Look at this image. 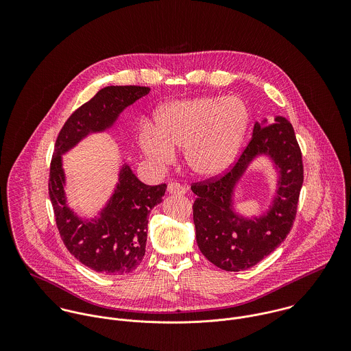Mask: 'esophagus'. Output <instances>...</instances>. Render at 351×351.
Returning a JSON list of instances; mask_svg holds the SVG:
<instances>
[{"instance_id": "1", "label": "esophagus", "mask_w": 351, "mask_h": 351, "mask_svg": "<svg viewBox=\"0 0 351 351\" xmlns=\"http://www.w3.org/2000/svg\"><path fill=\"white\" fill-rule=\"evenodd\" d=\"M167 193L171 196H184L185 195V188L177 182H170L167 185Z\"/></svg>"}]
</instances>
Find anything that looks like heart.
<instances>
[{
  "label": "heart",
  "mask_w": 351,
  "mask_h": 351,
  "mask_svg": "<svg viewBox=\"0 0 351 351\" xmlns=\"http://www.w3.org/2000/svg\"><path fill=\"white\" fill-rule=\"evenodd\" d=\"M249 124V108L235 96L173 101L159 108L156 125L141 127L138 143L156 169L174 162L178 149L193 174L212 180L237 162Z\"/></svg>",
  "instance_id": "b5f03b06"
}]
</instances>
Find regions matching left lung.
<instances>
[{
	"label": "left lung",
	"mask_w": 351,
	"mask_h": 351,
	"mask_svg": "<svg viewBox=\"0 0 351 351\" xmlns=\"http://www.w3.org/2000/svg\"><path fill=\"white\" fill-rule=\"evenodd\" d=\"M258 157H267L278 180L271 204L261 215L236 206V189ZM304 180L301 151L292 124L282 116L255 121L252 136L237 165L221 178L192 186L197 199L193 221L197 246L215 266L227 271L250 269L276 250L289 234Z\"/></svg>",
	"instance_id": "8db88e82"
}]
</instances>
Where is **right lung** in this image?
Listing matches in <instances>:
<instances>
[{"label":"right lung","instance_id":"obj_1","mask_svg":"<svg viewBox=\"0 0 351 351\" xmlns=\"http://www.w3.org/2000/svg\"><path fill=\"white\" fill-rule=\"evenodd\" d=\"M149 93L145 86L102 88L67 119L53 149L49 193L60 238L81 263L105 276H124L139 267L146 252L149 215L162 202L166 184H143L123 159L110 196L95 217H88L67 202L63 155L93 134L109 132L124 109Z\"/></svg>","mask_w":351,"mask_h":351}]
</instances>
